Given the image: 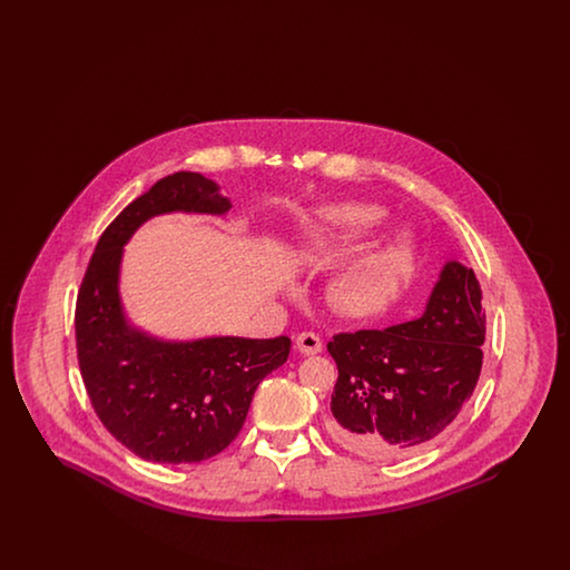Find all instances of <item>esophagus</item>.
<instances>
[{"label":"esophagus","instance_id":"34e87169","mask_svg":"<svg viewBox=\"0 0 570 570\" xmlns=\"http://www.w3.org/2000/svg\"><path fill=\"white\" fill-rule=\"evenodd\" d=\"M295 346L301 354H318L323 351V342L316 333H298L297 340H295Z\"/></svg>","mask_w":570,"mask_h":570}]
</instances>
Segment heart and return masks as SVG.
I'll use <instances>...</instances> for the list:
<instances>
[{
  "mask_svg": "<svg viewBox=\"0 0 570 570\" xmlns=\"http://www.w3.org/2000/svg\"><path fill=\"white\" fill-rule=\"evenodd\" d=\"M384 217V212L372 205H340L325 214L323 235L312 242V247L326 252L331 247L358 244L365 239ZM406 254L402 239L365 252L344 265L328 286L333 305L346 314H365L384 297L397 265Z\"/></svg>",
  "mask_w": 570,
  "mask_h": 570,
  "instance_id": "obj_1",
  "label": "heart"
}]
</instances>
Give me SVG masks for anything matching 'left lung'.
Segmentation results:
<instances>
[{
  "label": "left lung",
  "mask_w": 570,
  "mask_h": 570,
  "mask_svg": "<svg viewBox=\"0 0 570 570\" xmlns=\"http://www.w3.org/2000/svg\"><path fill=\"white\" fill-rule=\"evenodd\" d=\"M481 298L474 272L451 261L416 321L333 335V440L370 460H397L444 432L481 376Z\"/></svg>",
  "instance_id": "obj_1"
}]
</instances>
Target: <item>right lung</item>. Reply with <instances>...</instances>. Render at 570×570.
I'll return each instance as SVG.
<instances>
[{
    "label": "right lung",
    "mask_w": 570,
    "mask_h": 570,
    "mask_svg": "<svg viewBox=\"0 0 570 570\" xmlns=\"http://www.w3.org/2000/svg\"><path fill=\"white\" fill-rule=\"evenodd\" d=\"M230 200L200 173H175L115 217L87 265L75 328L82 382L102 425L140 460L196 463L244 428L261 380L286 363L291 340L164 342L128 323L119 297L124 245L149 217L224 216Z\"/></svg>",
    "instance_id": "obj_1"
}]
</instances>
